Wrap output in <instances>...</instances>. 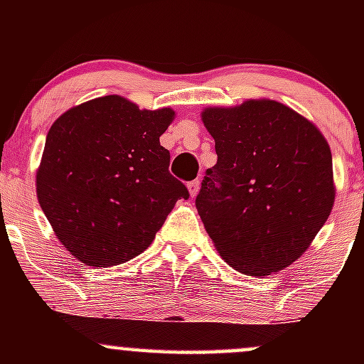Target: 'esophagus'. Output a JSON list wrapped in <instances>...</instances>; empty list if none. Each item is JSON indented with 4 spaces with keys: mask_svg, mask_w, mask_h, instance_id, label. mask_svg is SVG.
I'll list each match as a JSON object with an SVG mask.
<instances>
[{
    "mask_svg": "<svg viewBox=\"0 0 364 364\" xmlns=\"http://www.w3.org/2000/svg\"><path fill=\"white\" fill-rule=\"evenodd\" d=\"M200 190V181L198 179H195V181H190L188 183V191H190V196H196Z\"/></svg>",
    "mask_w": 364,
    "mask_h": 364,
    "instance_id": "obj_1",
    "label": "esophagus"
}]
</instances>
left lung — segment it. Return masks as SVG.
<instances>
[{
  "instance_id": "left-lung-1",
  "label": "left lung",
  "mask_w": 364,
  "mask_h": 364,
  "mask_svg": "<svg viewBox=\"0 0 364 364\" xmlns=\"http://www.w3.org/2000/svg\"><path fill=\"white\" fill-rule=\"evenodd\" d=\"M215 140L196 208L232 269L267 277L310 248L336 202L332 152L310 119L272 99L205 107Z\"/></svg>"
}]
</instances>
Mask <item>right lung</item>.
<instances>
[{
    "label": "right lung",
    "instance_id": "right-lung-1",
    "mask_svg": "<svg viewBox=\"0 0 364 364\" xmlns=\"http://www.w3.org/2000/svg\"><path fill=\"white\" fill-rule=\"evenodd\" d=\"M171 107L140 109L121 95L72 107L53 123L36 174L39 205L54 235L92 267L124 263L147 250L186 186L169 174L159 136Z\"/></svg>",
    "mask_w": 364,
    "mask_h": 364
}]
</instances>
